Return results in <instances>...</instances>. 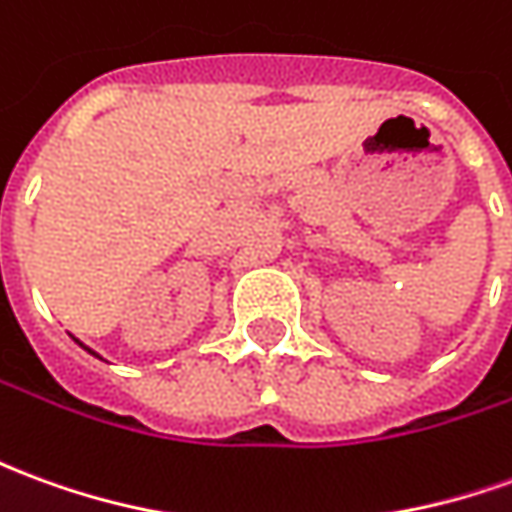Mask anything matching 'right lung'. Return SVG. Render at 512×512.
<instances>
[{
  "label": "right lung",
  "instance_id": "add662e5",
  "mask_svg": "<svg viewBox=\"0 0 512 512\" xmlns=\"http://www.w3.org/2000/svg\"><path fill=\"white\" fill-rule=\"evenodd\" d=\"M88 352H91V349H88ZM91 355H96V352H91Z\"/></svg>",
  "mask_w": 512,
  "mask_h": 512
}]
</instances>
